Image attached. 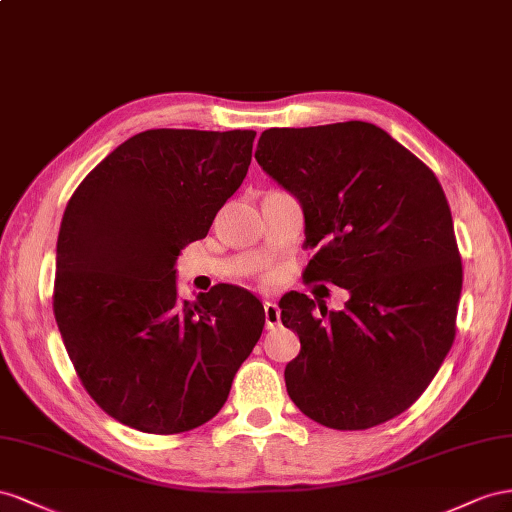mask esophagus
Wrapping results in <instances>:
<instances>
[{"mask_svg":"<svg viewBox=\"0 0 512 512\" xmlns=\"http://www.w3.org/2000/svg\"><path fill=\"white\" fill-rule=\"evenodd\" d=\"M264 313H266V328L274 330L281 326V309L274 302L264 304Z\"/></svg>","mask_w":512,"mask_h":512,"instance_id":"34e87169","label":"esophagus"}]
</instances>
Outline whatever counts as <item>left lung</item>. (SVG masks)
Here are the masks:
<instances>
[{
	"instance_id": "left-lung-1",
	"label": "left lung",
	"mask_w": 512,
	"mask_h": 512,
	"mask_svg": "<svg viewBox=\"0 0 512 512\" xmlns=\"http://www.w3.org/2000/svg\"><path fill=\"white\" fill-rule=\"evenodd\" d=\"M264 171L304 210L313 257L302 279L349 291L343 311L281 298L300 354L285 386L319 425L362 431L403 414L440 371L457 332L463 268L435 173L369 122L264 130Z\"/></svg>"
}]
</instances>
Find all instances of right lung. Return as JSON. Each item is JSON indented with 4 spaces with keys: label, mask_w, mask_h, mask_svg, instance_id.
Listing matches in <instances>:
<instances>
[{
    "label": "right lung",
    "mask_w": 512,
    "mask_h": 512,
    "mask_svg": "<svg viewBox=\"0 0 512 512\" xmlns=\"http://www.w3.org/2000/svg\"><path fill=\"white\" fill-rule=\"evenodd\" d=\"M255 130L154 128L72 193L57 236L53 313L83 388L143 433L201 427L225 405L266 324L246 289L180 302L175 259L238 191Z\"/></svg>",
    "instance_id": "obj_1"
}]
</instances>
